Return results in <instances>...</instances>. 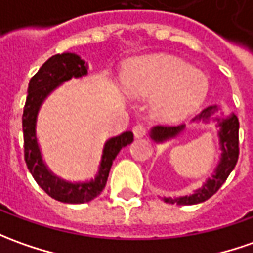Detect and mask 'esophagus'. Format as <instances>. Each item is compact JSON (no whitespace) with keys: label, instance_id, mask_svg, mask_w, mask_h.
<instances>
[{"label":"esophagus","instance_id":"obj_1","mask_svg":"<svg viewBox=\"0 0 253 253\" xmlns=\"http://www.w3.org/2000/svg\"><path fill=\"white\" fill-rule=\"evenodd\" d=\"M133 133L135 138H141V137H144L147 134V127L144 125H135L133 127Z\"/></svg>","mask_w":253,"mask_h":253}]
</instances>
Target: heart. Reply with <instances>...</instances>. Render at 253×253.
Wrapping results in <instances>:
<instances>
[{
	"instance_id": "b5f03b06",
	"label": "heart",
	"mask_w": 253,
	"mask_h": 253,
	"mask_svg": "<svg viewBox=\"0 0 253 253\" xmlns=\"http://www.w3.org/2000/svg\"><path fill=\"white\" fill-rule=\"evenodd\" d=\"M123 87L134 98H152V112L176 122L195 112L206 98L209 80L202 70L171 55L131 61L123 72Z\"/></svg>"
}]
</instances>
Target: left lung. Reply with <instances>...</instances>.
<instances>
[{
    "label": "left lung",
    "instance_id": "left-lung-1",
    "mask_svg": "<svg viewBox=\"0 0 253 253\" xmlns=\"http://www.w3.org/2000/svg\"><path fill=\"white\" fill-rule=\"evenodd\" d=\"M219 111L217 105H212L205 108L198 116H195L191 122L195 123H209L214 122L216 127H219V145H220V161L217 166L214 168L212 173V177L206 178V181L202 184V187L197 188L195 191L190 195H183V197H163V201L168 204H177V205H195L199 202H205L209 199L213 194H216L217 190L220 188L223 183L227 180L228 174L233 171V169L238 161V130H240V123L238 118L234 113L228 116H216V112ZM185 130V125L180 126H156L151 128L149 137L151 140L156 144H163L166 141L173 140L178 137L180 134Z\"/></svg>",
    "mask_w": 253,
    "mask_h": 253
}]
</instances>
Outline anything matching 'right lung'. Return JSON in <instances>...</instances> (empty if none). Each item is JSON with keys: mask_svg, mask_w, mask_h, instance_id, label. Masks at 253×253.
I'll return each mask as SVG.
<instances>
[{"mask_svg": "<svg viewBox=\"0 0 253 253\" xmlns=\"http://www.w3.org/2000/svg\"><path fill=\"white\" fill-rule=\"evenodd\" d=\"M88 65L75 52H63L51 56L39 72L30 79L27 87L22 126L25 140V161L27 169L36 183L47 192L51 198L65 204H84L98 197L105 188L109 170L115 158L122 148L133 142V133L125 131L105 141L101 162L94 178L85 181H66L48 169L42 159L40 144L37 138V119L44 101L51 92L70 79L87 76Z\"/></svg>", "mask_w": 253, "mask_h": 253, "instance_id": "add662e5", "label": "right lung"}]
</instances>
